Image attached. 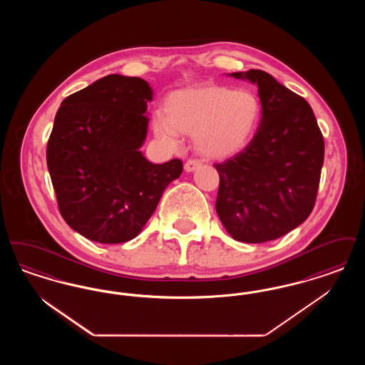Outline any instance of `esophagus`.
Masks as SVG:
<instances>
[{
	"mask_svg": "<svg viewBox=\"0 0 365 365\" xmlns=\"http://www.w3.org/2000/svg\"><path fill=\"white\" fill-rule=\"evenodd\" d=\"M200 167H201V163L198 160H187L186 164H185V171L186 173H192V171H195Z\"/></svg>",
	"mask_w": 365,
	"mask_h": 365,
	"instance_id": "1",
	"label": "esophagus"
}]
</instances>
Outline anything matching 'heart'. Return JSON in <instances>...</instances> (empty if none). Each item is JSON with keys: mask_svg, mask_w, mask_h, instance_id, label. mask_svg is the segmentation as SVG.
I'll return each mask as SVG.
<instances>
[{"mask_svg": "<svg viewBox=\"0 0 365 365\" xmlns=\"http://www.w3.org/2000/svg\"><path fill=\"white\" fill-rule=\"evenodd\" d=\"M260 118V100L255 93L201 83L170 93L164 101V116L153 119V131L173 146L178 134L192 135L200 156L226 160L247 146Z\"/></svg>", "mask_w": 365, "mask_h": 365, "instance_id": "b5f03b06", "label": "heart"}]
</instances>
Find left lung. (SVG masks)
<instances>
[{"instance_id": "obj_1", "label": "left lung", "mask_w": 365, "mask_h": 365, "mask_svg": "<svg viewBox=\"0 0 365 365\" xmlns=\"http://www.w3.org/2000/svg\"><path fill=\"white\" fill-rule=\"evenodd\" d=\"M230 76L259 87L261 122L241 153L215 164L216 212L240 242L272 241L311 215L324 160V139L311 105L261 70Z\"/></svg>"}]
</instances>
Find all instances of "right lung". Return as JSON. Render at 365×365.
Listing matches in <instances>:
<instances>
[{"instance_id": "1", "label": "right lung", "mask_w": 365, "mask_h": 365, "mask_svg": "<svg viewBox=\"0 0 365 365\" xmlns=\"http://www.w3.org/2000/svg\"><path fill=\"white\" fill-rule=\"evenodd\" d=\"M152 98L146 81L112 73L68 96L56 113L48 170L63 219L90 241L135 238L183 171L179 158L153 164L139 150Z\"/></svg>"}]
</instances>
